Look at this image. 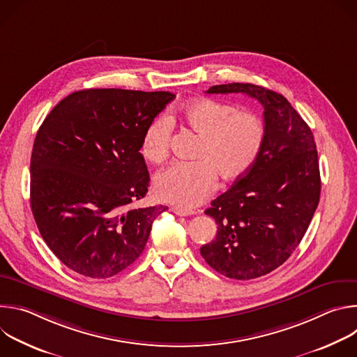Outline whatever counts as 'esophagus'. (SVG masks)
Returning a JSON list of instances; mask_svg holds the SVG:
<instances>
[{"label":"esophagus","instance_id":"esophagus-1","mask_svg":"<svg viewBox=\"0 0 357 357\" xmlns=\"http://www.w3.org/2000/svg\"><path fill=\"white\" fill-rule=\"evenodd\" d=\"M171 211H172L176 216H190V215L195 213V212L190 211V209H182V208H176V206L171 208Z\"/></svg>","mask_w":357,"mask_h":357}]
</instances>
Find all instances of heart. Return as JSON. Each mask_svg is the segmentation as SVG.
I'll use <instances>...</instances> for the list:
<instances>
[{"instance_id": "heart-1", "label": "heart", "mask_w": 357, "mask_h": 357, "mask_svg": "<svg viewBox=\"0 0 357 357\" xmlns=\"http://www.w3.org/2000/svg\"><path fill=\"white\" fill-rule=\"evenodd\" d=\"M175 117L200 135L193 162H175L154 181L157 196L172 205L189 209L205 202L218 188V175L233 182L243 178L257 162L267 138L264 120L254 112L237 110L223 101L202 98L182 106ZM172 126L157 117L145 128L142 157L161 164L169 154Z\"/></svg>"}]
</instances>
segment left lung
<instances>
[{"instance_id":"left-lung-1","label":"left lung","mask_w":357,"mask_h":357,"mask_svg":"<svg viewBox=\"0 0 357 357\" xmlns=\"http://www.w3.org/2000/svg\"><path fill=\"white\" fill-rule=\"evenodd\" d=\"M206 93H243L264 107L267 138L254 167L205 211L218 225L202 257L234 280L278 268L301 243L318 208L321 175L308 124L280 93L251 83L212 86Z\"/></svg>"}]
</instances>
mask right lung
Returning a JSON list of instances; mask_svg holds the SVG:
<instances>
[{"label": "right lung", "mask_w": 357, "mask_h": 357, "mask_svg": "<svg viewBox=\"0 0 357 357\" xmlns=\"http://www.w3.org/2000/svg\"><path fill=\"white\" fill-rule=\"evenodd\" d=\"M174 98L169 91L86 89L65 97L39 127L31 209L47 247L75 273L109 278L126 270L168 209L135 203L149 183L144 131Z\"/></svg>", "instance_id": "add662e5"}]
</instances>
